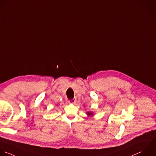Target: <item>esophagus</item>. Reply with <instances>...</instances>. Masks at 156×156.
Here are the masks:
<instances>
[{
  "mask_svg": "<svg viewBox=\"0 0 156 156\" xmlns=\"http://www.w3.org/2000/svg\"><path fill=\"white\" fill-rule=\"evenodd\" d=\"M68 102H69V103H75L76 102V98H73V99H72V100H69L68 101Z\"/></svg>",
  "mask_w": 156,
  "mask_h": 156,
  "instance_id": "obj_1",
  "label": "esophagus"
}]
</instances>
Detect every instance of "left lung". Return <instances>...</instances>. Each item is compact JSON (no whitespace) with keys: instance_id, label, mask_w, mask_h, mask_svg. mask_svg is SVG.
<instances>
[{"instance_id":"obj_1","label":"left lung","mask_w":156,"mask_h":156,"mask_svg":"<svg viewBox=\"0 0 156 156\" xmlns=\"http://www.w3.org/2000/svg\"><path fill=\"white\" fill-rule=\"evenodd\" d=\"M87 115H88V116H90V115H93V113L92 112H87Z\"/></svg>"}]
</instances>
